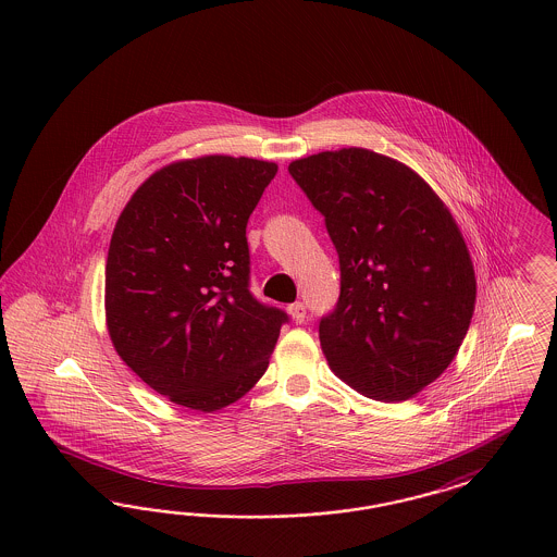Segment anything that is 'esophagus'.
<instances>
[{
  "label": "esophagus",
  "mask_w": 557,
  "mask_h": 557,
  "mask_svg": "<svg viewBox=\"0 0 557 557\" xmlns=\"http://www.w3.org/2000/svg\"><path fill=\"white\" fill-rule=\"evenodd\" d=\"M288 313H290L294 323H305L307 319V307L302 302H294L288 307Z\"/></svg>",
  "instance_id": "obj_1"
}]
</instances>
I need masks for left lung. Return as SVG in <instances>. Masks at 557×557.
I'll return each instance as SVG.
<instances>
[{
  "mask_svg": "<svg viewBox=\"0 0 557 557\" xmlns=\"http://www.w3.org/2000/svg\"><path fill=\"white\" fill-rule=\"evenodd\" d=\"M292 180L325 219L341 296L319 321L332 371L397 403L449 368L476 302V277L445 202L398 160L343 148L294 160Z\"/></svg>",
  "mask_w": 557,
  "mask_h": 557,
  "instance_id": "1",
  "label": "left lung"
}]
</instances>
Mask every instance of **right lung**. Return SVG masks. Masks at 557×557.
Listing matches in <instances>:
<instances>
[{
	"label": "right lung",
	"mask_w": 557,
	"mask_h": 557,
	"mask_svg": "<svg viewBox=\"0 0 557 557\" xmlns=\"http://www.w3.org/2000/svg\"><path fill=\"white\" fill-rule=\"evenodd\" d=\"M277 173L246 157L180 160L121 212L107 323L121 359L162 397L216 411L265 373L288 315L250 292L248 219Z\"/></svg>",
	"instance_id": "1"
}]
</instances>
